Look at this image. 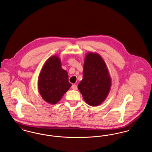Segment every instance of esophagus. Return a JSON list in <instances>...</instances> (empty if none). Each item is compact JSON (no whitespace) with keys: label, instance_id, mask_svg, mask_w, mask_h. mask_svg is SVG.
Masks as SVG:
<instances>
[{"label":"esophagus","instance_id":"1","mask_svg":"<svg viewBox=\"0 0 152 152\" xmlns=\"http://www.w3.org/2000/svg\"><path fill=\"white\" fill-rule=\"evenodd\" d=\"M71 88H72V89H73V90H77V86H76V85H75V84L72 85V86Z\"/></svg>","mask_w":152,"mask_h":152}]
</instances>
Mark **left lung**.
I'll use <instances>...</instances> for the list:
<instances>
[{"mask_svg":"<svg viewBox=\"0 0 152 152\" xmlns=\"http://www.w3.org/2000/svg\"><path fill=\"white\" fill-rule=\"evenodd\" d=\"M83 73L78 89L84 101L92 107L100 105L107 99L112 86L107 65L100 54L92 52L86 54Z\"/></svg>","mask_w":152,"mask_h":152,"instance_id":"left-lung-1","label":"left lung"}]
</instances>
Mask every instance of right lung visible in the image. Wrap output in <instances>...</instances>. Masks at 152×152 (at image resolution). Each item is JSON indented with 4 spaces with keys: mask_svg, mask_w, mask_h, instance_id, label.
<instances>
[{
    "mask_svg": "<svg viewBox=\"0 0 152 152\" xmlns=\"http://www.w3.org/2000/svg\"><path fill=\"white\" fill-rule=\"evenodd\" d=\"M71 86L68 81V73L61 68L58 55L48 58L44 64L37 80V88L44 100L52 105L57 104Z\"/></svg>",
    "mask_w": 152,
    "mask_h": 152,
    "instance_id": "1",
    "label": "right lung"
}]
</instances>
